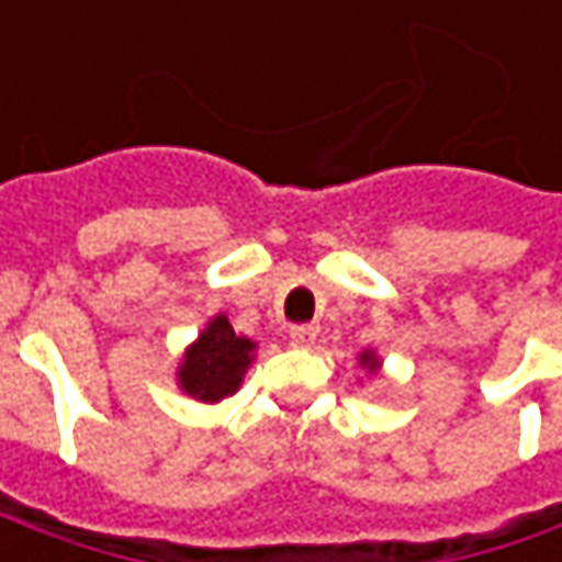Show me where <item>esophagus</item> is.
I'll return each instance as SVG.
<instances>
[{"label":"esophagus","instance_id":"34e87169","mask_svg":"<svg viewBox=\"0 0 562 562\" xmlns=\"http://www.w3.org/2000/svg\"><path fill=\"white\" fill-rule=\"evenodd\" d=\"M288 335H291L293 347H310L315 340V335H318V328H315V325H293Z\"/></svg>","mask_w":562,"mask_h":562}]
</instances>
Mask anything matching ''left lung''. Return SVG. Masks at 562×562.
<instances>
[{
	"label": "left lung",
	"mask_w": 562,
	"mask_h": 562,
	"mask_svg": "<svg viewBox=\"0 0 562 562\" xmlns=\"http://www.w3.org/2000/svg\"><path fill=\"white\" fill-rule=\"evenodd\" d=\"M362 362H366V366H369V369H375V359L369 357V353H366V357H362Z\"/></svg>",
	"instance_id": "1"
}]
</instances>
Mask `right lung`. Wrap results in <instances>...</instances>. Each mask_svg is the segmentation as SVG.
Segmentation results:
<instances>
[{
  "label": "right lung",
  "mask_w": 562,
  "mask_h": 562,
  "mask_svg": "<svg viewBox=\"0 0 562 562\" xmlns=\"http://www.w3.org/2000/svg\"><path fill=\"white\" fill-rule=\"evenodd\" d=\"M252 357V340L234 335L225 315H218L200 340L187 350L181 366V387L190 397L215 400L237 391Z\"/></svg>",
  "instance_id": "add662e5"
}]
</instances>
